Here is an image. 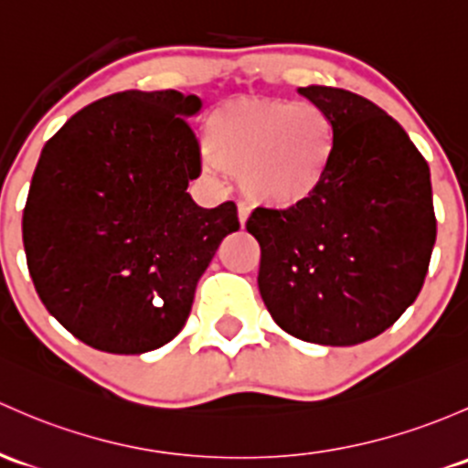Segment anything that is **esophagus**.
Here are the masks:
<instances>
[{"label": "esophagus", "instance_id": "34e87169", "mask_svg": "<svg viewBox=\"0 0 468 468\" xmlns=\"http://www.w3.org/2000/svg\"><path fill=\"white\" fill-rule=\"evenodd\" d=\"M249 215H250V208H249V206H247V204H239V206H238V218H239V224L247 226Z\"/></svg>", "mask_w": 468, "mask_h": 468}]
</instances>
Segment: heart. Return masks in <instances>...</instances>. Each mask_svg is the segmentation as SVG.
I'll use <instances>...</instances> for the list:
<instances>
[{
    "instance_id": "obj_1",
    "label": "heart",
    "mask_w": 468,
    "mask_h": 468,
    "mask_svg": "<svg viewBox=\"0 0 468 468\" xmlns=\"http://www.w3.org/2000/svg\"><path fill=\"white\" fill-rule=\"evenodd\" d=\"M336 145L332 118L307 101L235 98L208 116L206 150L221 170L239 175L249 199L289 208L312 197Z\"/></svg>"
}]
</instances>
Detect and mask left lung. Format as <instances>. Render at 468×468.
Returning a JSON list of instances; mask_svg holds the SVG:
<instances>
[{
	"instance_id": "left-lung-1",
	"label": "left lung",
	"mask_w": 468,
	"mask_h": 468,
	"mask_svg": "<svg viewBox=\"0 0 468 468\" xmlns=\"http://www.w3.org/2000/svg\"><path fill=\"white\" fill-rule=\"evenodd\" d=\"M332 118L336 145L312 197L255 208L260 296L292 336L356 346L386 332L424 287L437 221L431 170L381 107L336 87H300Z\"/></svg>"
}]
</instances>
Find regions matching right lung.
I'll return each mask as SVG.
<instances>
[{
    "label": "right lung",
    "mask_w": 468,
    "mask_h": 468,
    "mask_svg": "<svg viewBox=\"0 0 468 468\" xmlns=\"http://www.w3.org/2000/svg\"><path fill=\"white\" fill-rule=\"evenodd\" d=\"M181 91H121L73 114L42 147L22 218L28 273L44 307L101 352L144 354L188 321L221 239L239 229L224 201L201 208V172Z\"/></svg>",
    "instance_id": "1"
}]
</instances>
